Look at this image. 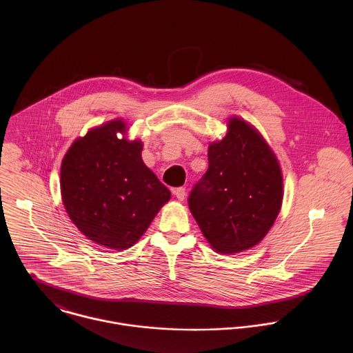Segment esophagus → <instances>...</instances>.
<instances>
[{
  "label": "esophagus",
  "instance_id": "1",
  "mask_svg": "<svg viewBox=\"0 0 353 353\" xmlns=\"http://www.w3.org/2000/svg\"><path fill=\"white\" fill-rule=\"evenodd\" d=\"M172 193H174V196H175L179 201H183L185 197H186V189H185V188H176V189L172 190Z\"/></svg>",
  "mask_w": 353,
  "mask_h": 353
}]
</instances>
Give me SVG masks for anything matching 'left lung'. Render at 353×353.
<instances>
[{
  "mask_svg": "<svg viewBox=\"0 0 353 353\" xmlns=\"http://www.w3.org/2000/svg\"><path fill=\"white\" fill-rule=\"evenodd\" d=\"M209 145V167L189 196L205 239L221 254L249 250L272 228L283 202V174L263 137L238 117Z\"/></svg>",
  "mask_w": 353,
  "mask_h": 353,
  "instance_id": "left-lung-1",
  "label": "left lung"
}]
</instances>
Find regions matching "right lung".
<instances>
[{"label":"right lung","instance_id":"add662e5","mask_svg":"<svg viewBox=\"0 0 353 353\" xmlns=\"http://www.w3.org/2000/svg\"><path fill=\"white\" fill-rule=\"evenodd\" d=\"M122 119L76 140L61 164V194L73 224L92 242L114 250L132 248L147 231L170 190L144 164L139 140Z\"/></svg>","mask_w":353,"mask_h":353}]
</instances>
